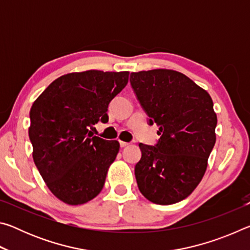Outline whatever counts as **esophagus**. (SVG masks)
<instances>
[{
	"label": "esophagus",
	"instance_id": "34e87169",
	"mask_svg": "<svg viewBox=\"0 0 250 250\" xmlns=\"http://www.w3.org/2000/svg\"><path fill=\"white\" fill-rule=\"evenodd\" d=\"M129 145H130V143H128V142L120 141V146H121V147H125V146H128Z\"/></svg>",
	"mask_w": 250,
	"mask_h": 250
}]
</instances>
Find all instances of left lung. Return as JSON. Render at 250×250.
<instances>
[{
  "label": "left lung",
  "instance_id": "8db88e82",
  "mask_svg": "<svg viewBox=\"0 0 250 250\" xmlns=\"http://www.w3.org/2000/svg\"><path fill=\"white\" fill-rule=\"evenodd\" d=\"M130 83L150 125L159 126L155 146L140 143L134 168L138 188L150 202L171 205L200 184L216 142L217 116L208 92L172 69L131 73Z\"/></svg>",
  "mask_w": 250,
  "mask_h": 250
}]
</instances>
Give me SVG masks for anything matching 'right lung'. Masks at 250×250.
<instances>
[{
    "label": "right lung",
    "mask_w": 250,
    "mask_h": 250,
    "mask_svg": "<svg viewBox=\"0 0 250 250\" xmlns=\"http://www.w3.org/2000/svg\"><path fill=\"white\" fill-rule=\"evenodd\" d=\"M129 71L86 70L55 79L29 111L33 160L49 191L69 205L101 192L120 145L91 133L108 120V105L126 86Z\"/></svg>",
    "instance_id": "add662e5"
}]
</instances>
